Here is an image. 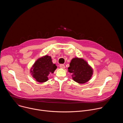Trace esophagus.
Returning <instances> with one entry per match:
<instances>
[{"label": "esophagus", "mask_w": 123, "mask_h": 123, "mask_svg": "<svg viewBox=\"0 0 123 123\" xmlns=\"http://www.w3.org/2000/svg\"><path fill=\"white\" fill-rule=\"evenodd\" d=\"M59 67H60V68H65V65H63V64H61V65H60Z\"/></svg>", "instance_id": "obj_1"}]
</instances>
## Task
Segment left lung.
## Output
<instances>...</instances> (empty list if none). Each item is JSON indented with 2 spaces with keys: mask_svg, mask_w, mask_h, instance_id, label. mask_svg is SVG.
Here are the masks:
<instances>
[{
  "mask_svg": "<svg viewBox=\"0 0 123 123\" xmlns=\"http://www.w3.org/2000/svg\"><path fill=\"white\" fill-rule=\"evenodd\" d=\"M68 72L72 74L73 79L79 84L88 81L92 75V68L82 58H73L68 68Z\"/></svg>",
  "mask_w": 123,
  "mask_h": 123,
  "instance_id": "obj_1",
  "label": "left lung"
}]
</instances>
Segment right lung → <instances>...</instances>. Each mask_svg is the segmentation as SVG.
Returning a JSON list of instances; mask_svg holds the SVG:
<instances>
[{
    "label": "right lung",
    "mask_w": 123,
    "mask_h": 123,
    "mask_svg": "<svg viewBox=\"0 0 123 123\" xmlns=\"http://www.w3.org/2000/svg\"><path fill=\"white\" fill-rule=\"evenodd\" d=\"M57 66L52 62L51 57L46 55L39 58L34 64L31 71L32 77L40 83L47 81L50 73H54Z\"/></svg>",
    "instance_id": "1"
}]
</instances>
